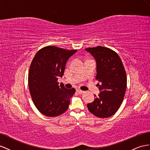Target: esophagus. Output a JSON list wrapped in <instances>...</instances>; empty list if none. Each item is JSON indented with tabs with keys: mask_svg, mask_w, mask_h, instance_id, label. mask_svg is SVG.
I'll return each instance as SVG.
<instances>
[{
	"mask_svg": "<svg viewBox=\"0 0 150 150\" xmlns=\"http://www.w3.org/2000/svg\"><path fill=\"white\" fill-rule=\"evenodd\" d=\"M76 92H77V93H79V94H83L84 93L83 91H82V90H80V89H76Z\"/></svg>",
	"mask_w": 150,
	"mask_h": 150,
	"instance_id": "1",
	"label": "esophagus"
}]
</instances>
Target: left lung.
<instances>
[{
	"label": "left lung",
	"instance_id": "left-lung-1",
	"mask_svg": "<svg viewBox=\"0 0 150 150\" xmlns=\"http://www.w3.org/2000/svg\"><path fill=\"white\" fill-rule=\"evenodd\" d=\"M96 61V79L99 94L94 95L93 103L87 104L89 112L99 118H108L117 112L124 100L127 76L124 65L117 53L108 47L98 46L85 49Z\"/></svg>",
	"mask_w": 150,
	"mask_h": 150
}]
</instances>
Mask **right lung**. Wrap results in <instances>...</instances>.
<instances>
[{"mask_svg":"<svg viewBox=\"0 0 150 150\" xmlns=\"http://www.w3.org/2000/svg\"><path fill=\"white\" fill-rule=\"evenodd\" d=\"M76 51L49 45L33 57L28 71L30 93L37 110L45 116H59L68 108L75 89L59 86L57 80L63 75L69 57Z\"/></svg>","mask_w":150,"mask_h":150,"instance_id":"obj_1","label":"right lung"}]
</instances>
